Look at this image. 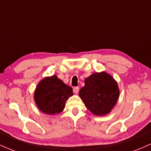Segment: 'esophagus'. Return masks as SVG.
I'll list each match as a JSON object with an SVG mask.
<instances>
[{"label":"esophagus","mask_w":151,"mask_h":151,"mask_svg":"<svg viewBox=\"0 0 151 151\" xmlns=\"http://www.w3.org/2000/svg\"><path fill=\"white\" fill-rule=\"evenodd\" d=\"M79 89L78 86H75V87L73 88V91H74V93H77L78 92H79Z\"/></svg>","instance_id":"esophagus-1"}]
</instances>
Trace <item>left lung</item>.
<instances>
[{
  "label": "left lung",
  "instance_id": "left-lung-1",
  "mask_svg": "<svg viewBox=\"0 0 151 151\" xmlns=\"http://www.w3.org/2000/svg\"><path fill=\"white\" fill-rule=\"evenodd\" d=\"M79 96L91 113L103 116L111 111L119 96L117 83L109 74L94 73L84 81Z\"/></svg>",
  "mask_w": 151,
  "mask_h": 151
}]
</instances>
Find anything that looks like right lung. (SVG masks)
Returning <instances> with one entry per match:
<instances>
[{"mask_svg":"<svg viewBox=\"0 0 151 151\" xmlns=\"http://www.w3.org/2000/svg\"><path fill=\"white\" fill-rule=\"evenodd\" d=\"M73 95L72 88L53 75L38 84L34 99L37 107L45 114L54 115L63 111L65 102Z\"/></svg>","mask_w":151,"mask_h":151,"instance_id":"right-lung-1","label":"right lung"}]
</instances>
